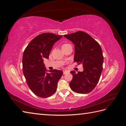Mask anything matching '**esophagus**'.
Listing matches in <instances>:
<instances>
[{"label":"esophagus","instance_id":"1","mask_svg":"<svg viewBox=\"0 0 126 126\" xmlns=\"http://www.w3.org/2000/svg\"><path fill=\"white\" fill-rule=\"evenodd\" d=\"M68 72H69V71H67V70H63V74L64 75V74H67V73H68Z\"/></svg>","mask_w":126,"mask_h":126}]
</instances>
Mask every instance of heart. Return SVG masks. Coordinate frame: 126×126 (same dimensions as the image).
Returning a JSON list of instances; mask_svg holds the SVG:
<instances>
[{
	"instance_id": "heart-1",
	"label": "heart",
	"mask_w": 126,
	"mask_h": 126,
	"mask_svg": "<svg viewBox=\"0 0 126 126\" xmlns=\"http://www.w3.org/2000/svg\"><path fill=\"white\" fill-rule=\"evenodd\" d=\"M64 45H66V44H64Z\"/></svg>"
}]
</instances>
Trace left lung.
I'll list each match as a JSON object with an SVG mask.
<instances>
[{
	"instance_id": "1",
	"label": "left lung",
	"mask_w": 126,
	"mask_h": 126,
	"mask_svg": "<svg viewBox=\"0 0 126 126\" xmlns=\"http://www.w3.org/2000/svg\"><path fill=\"white\" fill-rule=\"evenodd\" d=\"M75 45L74 62L82 64L83 70H72L70 88L78 94L91 92L96 86L102 70L104 57L100 45L85 32L78 31L64 35Z\"/></svg>"
}]
</instances>
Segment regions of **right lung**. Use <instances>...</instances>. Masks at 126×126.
<instances>
[{
    "mask_svg": "<svg viewBox=\"0 0 126 126\" xmlns=\"http://www.w3.org/2000/svg\"><path fill=\"white\" fill-rule=\"evenodd\" d=\"M62 37L49 32L40 34L30 42L24 52V75L30 90L39 97L46 98L54 94L63 74L62 70H47L44 63V59L49 58L54 44Z\"/></svg>",
    "mask_w": 126,
    "mask_h": 126,
    "instance_id": "obj_1",
    "label": "right lung"
}]
</instances>
